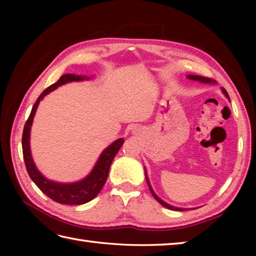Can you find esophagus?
Returning <instances> with one entry per match:
<instances>
[{"mask_svg":"<svg viewBox=\"0 0 256 256\" xmlns=\"http://www.w3.org/2000/svg\"><path fill=\"white\" fill-rule=\"evenodd\" d=\"M132 130H133V131H132V132H135V130H134V128H132Z\"/></svg>","mask_w":256,"mask_h":256,"instance_id":"esophagus-1","label":"esophagus"}]
</instances>
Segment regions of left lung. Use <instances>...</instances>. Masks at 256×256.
I'll use <instances>...</instances> for the list:
<instances>
[{
  "instance_id": "1",
  "label": "left lung",
  "mask_w": 256,
  "mask_h": 256,
  "mask_svg": "<svg viewBox=\"0 0 256 256\" xmlns=\"http://www.w3.org/2000/svg\"><path fill=\"white\" fill-rule=\"evenodd\" d=\"M187 78H188V79H190V80L199 81V82H201V84H216L214 80H211V79H209V78H206V77H200V76H196V74H188V76H187ZM221 90H222V94H224L226 96V99L230 101L229 94H228V92L226 91V89L222 88ZM144 170H145L146 182H148V188H150V190L152 194H153V197H154L157 201H158V202H160L162 206H165V208H167V209L176 210V211H184V210H187V209H188V208H179V206H172V204H167L166 201L162 200V199L158 197V196H157V194H155V192L153 190V188H152V186H150V179H148V172H146L145 168H144ZM192 209H197V208H192Z\"/></svg>"
}]
</instances>
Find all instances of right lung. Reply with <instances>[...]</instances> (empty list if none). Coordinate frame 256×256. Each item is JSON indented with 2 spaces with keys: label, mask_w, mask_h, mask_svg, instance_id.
<instances>
[{
  "label": "right lung",
  "mask_w": 256,
  "mask_h": 256,
  "mask_svg": "<svg viewBox=\"0 0 256 256\" xmlns=\"http://www.w3.org/2000/svg\"><path fill=\"white\" fill-rule=\"evenodd\" d=\"M89 79H91V77L74 74H66L62 76L57 82L52 84L50 86H48V88L38 96L34 106H32L30 118L26 121V124L24 126L23 136H22V148H23L24 162L27 172H28L30 179L36 184V186L40 188L47 197H50L54 201H56V202H59L62 204H84L96 198L106 182L108 170H110V166L112 164L113 158L116 157L118 152L124 143L123 138H118L116 140H114L111 145H108L106 150H103L91 172L84 178L80 179L78 182H59L52 180V179H48L42 175L36 167L30 152V128L32 120H34L40 102L44 99L45 96L50 94L52 91L56 90L58 86L69 82H74V81L78 82V81Z\"/></svg>",
  "instance_id": "obj_1"
}]
</instances>
